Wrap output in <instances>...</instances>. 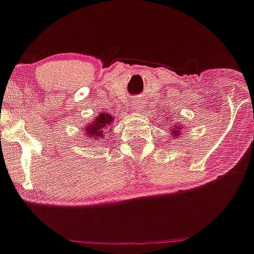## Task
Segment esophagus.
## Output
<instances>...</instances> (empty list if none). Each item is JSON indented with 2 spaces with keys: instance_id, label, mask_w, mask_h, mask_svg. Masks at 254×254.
Returning a JSON list of instances; mask_svg holds the SVG:
<instances>
[{
  "instance_id": "34e87169",
  "label": "esophagus",
  "mask_w": 254,
  "mask_h": 254,
  "mask_svg": "<svg viewBox=\"0 0 254 254\" xmlns=\"http://www.w3.org/2000/svg\"><path fill=\"white\" fill-rule=\"evenodd\" d=\"M132 108L137 109V111H139V109H141L142 108L141 102H140V101H134V102H132Z\"/></svg>"
}]
</instances>
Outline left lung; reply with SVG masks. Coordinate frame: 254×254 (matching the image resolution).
<instances>
[{
	"mask_svg": "<svg viewBox=\"0 0 254 254\" xmlns=\"http://www.w3.org/2000/svg\"><path fill=\"white\" fill-rule=\"evenodd\" d=\"M181 129H184V125H182V124H175V125H173V127H172L173 136L178 137L179 132H181Z\"/></svg>",
	"mask_w": 254,
	"mask_h": 254,
	"instance_id": "1",
	"label": "left lung"
}]
</instances>
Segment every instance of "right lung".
Here are the masks:
<instances>
[{
  "mask_svg": "<svg viewBox=\"0 0 254 254\" xmlns=\"http://www.w3.org/2000/svg\"><path fill=\"white\" fill-rule=\"evenodd\" d=\"M113 122L114 119L111 114L107 112H101L97 115L96 119H93V122H91L84 127V132L92 141H101V140H104V136H107L104 132L112 129Z\"/></svg>",
  "mask_w": 254,
  "mask_h": 254,
  "instance_id": "right-lung-1",
  "label": "right lung"
}]
</instances>
